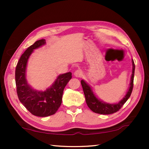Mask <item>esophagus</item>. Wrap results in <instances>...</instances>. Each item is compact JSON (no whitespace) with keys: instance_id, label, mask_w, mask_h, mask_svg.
Here are the masks:
<instances>
[{"instance_id":"obj_1","label":"esophagus","mask_w":149,"mask_h":149,"mask_svg":"<svg viewBox=\"0 0 149 149\" xmlns=\"http://www.w3.org/2000/svg\"><path fill=\"white\" fill-rule=\"evenodd\" d=\"M82 75H83V72L81 70H77L76 71L74 72V75L75 77H80L82 76Z\"/></svg>"}]
</instances>
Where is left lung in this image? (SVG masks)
Segmentation results:
<instances>
[{
	"instance_id": "obj_1",
	"label": "left lung",
	"mask_w": 149,
	"mask_h": 149,
	"mask_svg": "<svg viewBox=\"0 0 149 149\" xmlns=\"http://www.w3.org/2000/svg\"><path fill=\"white\" fill-rule=\"evenodd\" d=\"M132 77H131L129 89H128L125 97L123 98V99L121 100L119 102L116 103V104H108V103H106L99 100L98 98L96 97V96L93 93L91 88L89 85L84 80L81 81V84L83 90H84V92L86 103L88 107L93 112L100 114H111L114 112H116L117 111L119 110L123 107V105L129 99L132 93L135 73V64L133 60H132Z\"/></svg>"
}]
</instances>
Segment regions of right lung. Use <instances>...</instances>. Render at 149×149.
<instances>
[{"mask_svg": "<svg viewBox=\"0 0 149 149\" xmlns=\"http://www.w3.org/2000/svg\"><path fill=\"white\" fill-rule=\"evenodd\" d=\"M45 43V39H41L27 48L20 57L15 72L16 91L19 101L29 112L39 117H47L56 112L62 104L64 88L72 78L71 72L60 75L52 86L45 91L35 90L27 84L26 72L29 58L34 49Z\"/></svg>", "mask_w": 149, "mask_h": 149, "instance_id": "obj_1", "label": "right lung"}]
</instances>
